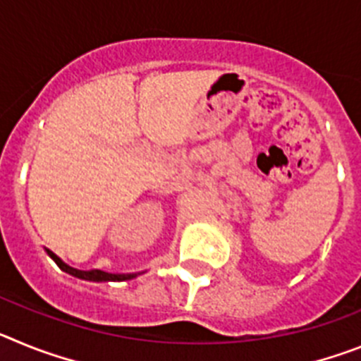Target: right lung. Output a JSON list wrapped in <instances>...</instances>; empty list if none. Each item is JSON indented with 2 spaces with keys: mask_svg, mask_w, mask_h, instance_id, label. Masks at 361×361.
Here are the masks:
<instances>
[{
  "mask_svg": "<svg viewBox=\"0 0 361 361\" xmlns=\"http://www.w3.org/2000/svg\"><path fill=\"white\" fill-rule=\"evenodd\" d=\"M49 257L52 258L54 262L59 266V269H63L65 273L72 276H78V279L82 280H90V282H123V280H132L135 279L139 273H128V275H114V273H106V271H101V269H92V271H81V269H75V267H70L68 264H65L61 258L57 257L56 253H52L50 250H47Z\"/></svg>",
  "mask_w": 361,
  "mask_h": 361,
  "instance_id": "right-lung-1",
  "label": "right lung"
}]
</instances>
